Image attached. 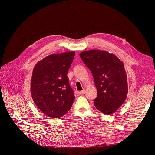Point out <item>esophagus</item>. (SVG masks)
Instances as JSON below:
<instances>
[{
	"label": "esophagus",
	"mask_w": 155,
	"mask_h": 155,
	"mask_svg": "<svg viewBox=\"0 0 155 155\" xmlns=\"http://www.w3.org/2000/svg\"><path fill=\"white\" fill-rule=\"evenodd\" d=\"M85 90H84V91H80L79 94H81V95H84L85 94Z\"/></svg>",
	"instance_id": "34e87169"
}]
</instances>
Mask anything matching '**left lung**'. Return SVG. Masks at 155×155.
<instances>
[{
  "mask_svg": "<svg viewBox=\"0 0 155 155\" xmlns=\"http://www.w3.org/2000/svg\"><path fill=\"white\" fill-rule=\"evenodd\" d=\"M81 59L92 72L97 97L94 104L105 114L116 112L126 99L128 86L123 62L107 51L91 50L80 53Z\"/></svg>",
  "mask_w": 155,
  "mask_h": 155,
  "instance_id": "8db88e82",
  "label": "left lung"
}]
</instances>
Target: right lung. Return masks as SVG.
<instances>
[{"instance_id": "add662e5", "label": "right lung", "mask_w": 155, "mask_h": 155, "mask_svg": "<svg viewBox=\"0 0 155 155\" xmlns=\"http://www.w3.org/2000/svg\"><path fill=\"white\" fill-rule=\"evenodd\" d=\"M75 54L68 51L49 55L34 67L31 82L32 98L48 117L60 118L72 106L75 96L67 73Z\"/></svg>"}]
</instances>
